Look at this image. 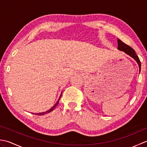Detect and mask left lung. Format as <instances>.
<instances>
[{"instance_id":"8db88e82","label":"left lung","mask_w":147,"mask_h":147,"mask_svg":"<svg viewBox=\"0 0 147 147\" xmlns=\"http://www.w3.org/2000/svg\"><path fill=\"white\" fill-rule=\"evenodd\" d=\"M117 43H118L117 49H119L121 51H124L126 54L129 55L130 57L133 58L136 61V62L138 63L139 65L140 73V71H141V62H140V61L138 57V55H137L135 53V50L131 47L130 46L125 44V43H123L119 39L117 40Z\"/></svg>"}]
</instances>
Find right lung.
<instances>
[{"label":"right lung","mask_w":147,"mask_h":147,"mask_svg":"<svg viewBox=\"0 0 147 147\" xmlns=\"http://www.w3.org/2000/svg\"><path fill=\"white\" fill-rule=\"evenodd\" d=\"M61 95H62V93H61V94L60 97H59V98L58 99L57 102H56V103H55V104L54 106H53V107H52L51 109H50L49 110H48L47 111H46V112H41V113H35V114H35V115H44V114H47V113H49V112H51V111H52L54 110V108L56 107V106H57V105H58L59 102V100H60V98H61Z\"/></svg>","instance_id":"obj_1"}]
</instances>
